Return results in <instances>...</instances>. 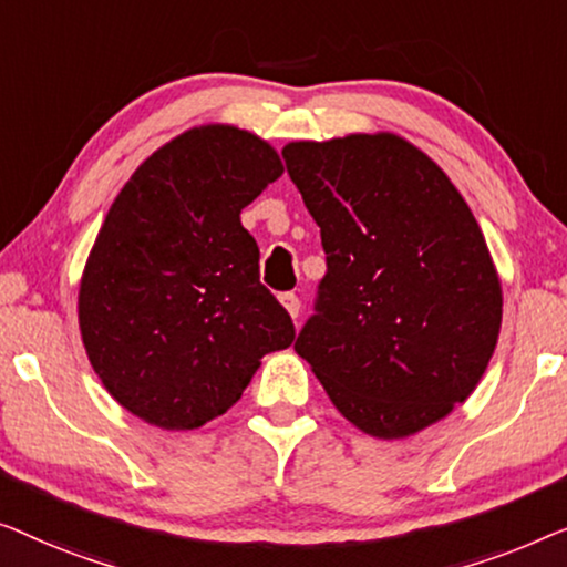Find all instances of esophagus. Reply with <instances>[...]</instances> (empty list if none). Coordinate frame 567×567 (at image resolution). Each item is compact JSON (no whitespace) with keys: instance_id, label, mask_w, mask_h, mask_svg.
I'll use <instances>...</instances> for the list:
<instances>
[{"instance_id":"1","label":"esophagus","mask_w":567,"mask_h":567,"mask_svg":"<svg viewBox=\"0 0 567 567\" xmlns=\"http://www.w3.org/2000/svg\"><path fill=\"white\" fill-rule=\"evenodd\" d=\"M280 302L285 306V310L287 313H290L292 318H298V313H300V298L295 292H282L280 295Z\"/></svg>"}]
</instances>
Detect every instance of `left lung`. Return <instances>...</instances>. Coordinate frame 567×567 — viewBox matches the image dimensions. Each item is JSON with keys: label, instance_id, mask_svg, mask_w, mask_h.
<instances>
[{"label": "left lung", "instance_id": "1", "mask_svg": "<svg viewBox=\"0 0 567 567\" xmlns=\"http://www.w3.org/2000/svg\"><path fill=\"white\" fill-rule=\"evenodd\" d=\"M282 158L326 251L295 352L362 432L416 434L473 393L496 349L504 300L481 226L393 133L298 141Z\"/></svg>", "mask_w": 567, "mask_h": 567}]
</instances>
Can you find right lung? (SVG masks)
Returning <instances> with one entry per match:
<instances>
[{
  "mask_svg": "<svg viewBox=\"0 0 567 567\" xmlns=\"http://www.w3.org/2000/svg\"><path fill=\"white\" fill-rule=\"evenodd\" d=\"M282 174L277 151L234 125L182 133L143 162L102 223L79 287L94 372L162 429L226 413L259 360L295 339L259 282L241 210Z\"/></svg>",
  "mask_w": 567,
  "mask_h": 567,
  "instance_id": "1",
  "label": "right lung"
}]
</instances>
